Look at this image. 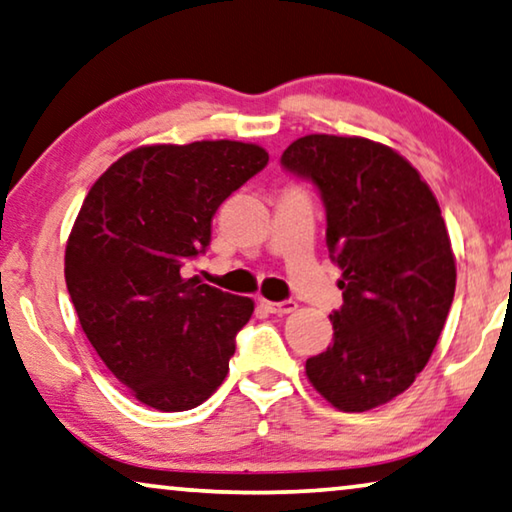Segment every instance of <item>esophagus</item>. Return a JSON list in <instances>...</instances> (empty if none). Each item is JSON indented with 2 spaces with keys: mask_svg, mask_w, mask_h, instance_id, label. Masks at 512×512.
Listing matches in <instances>:
<instances>
[{
  "mask_svg": "<svg viewBox=\"0 0 512 512\" xmlns=\"http://www.w3.org/2000/svg\"><path fill=\"white\" fill-rule=\"evenodd\" d=\"M259 303H262L264 308L271 312V315H289V312L296 310V301H266V299H262Z\"/></svg>",
  "mask_w": 512,
  "mask_h": 512,
  "instance_id": "obj_1",
  "label": "esophagus"
}]
</instances>
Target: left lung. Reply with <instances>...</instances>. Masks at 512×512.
<instances>
[{"label":"left lung","instance_id":"left-lung-1","mask_svg":"<svg viewBox=\"0 0 512 512\" xmlns=\"http://www.w3.org/2000/svg\"><path fill=\"white\" fill-rule=\"evenodd\" d=\"M282 167L317 186L340 266L333 342L305 361L340 411H368L414 384L455 294V257L437 197L407 158L365 137L305 135Z\"/></svg>","mask_w":512,"mask_h":512}]
</instances>
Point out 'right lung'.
<instances>
[{"label":"right lung","mask_w":512,"mask_h":512,"mask_svg":"<svg viewBox=\"0 0 512 512\" xmlns=\"http://www.w3.org/2000/svg\"><path fill=\"white\" fill-rule=\"evenodd\" d=\"M266 163L246 142L151 144L112 163L82 202L68 294L91 347L147 407L193 409L227 377L255 303L181 271L207 250L220 204Z\"/></svg>","instance_id":"right-lung-1"}]
</instances>
